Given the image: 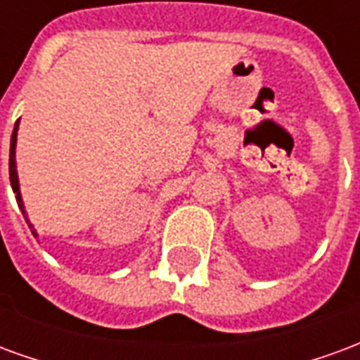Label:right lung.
<instances>
[{"label": "right lung", "instance_id": "1", "mask_svg": "<svg viewBox=\"0 0 360 360\" xmlns=\"http://www.w3.org/2000/svg\"><path fill=\"white\" fill-rule=\"evenodd\" d=\"M17 129H19V121L15 123V129H13V134H11V148H9V179H11V187H13V193L17 196V204H19L20 212H22V216H25V206H22V198H20V193H19V179H17V169H15V144H17ZM27 219V216H25ZM27 224L30 226L32 229V233L36 237V231L32 224L27 219Z\"/></svg>", "mask_w": 360, "mask_h": 360}]
</instances>
